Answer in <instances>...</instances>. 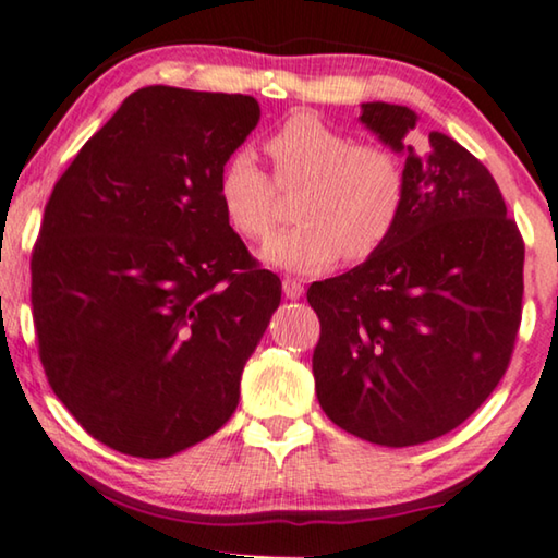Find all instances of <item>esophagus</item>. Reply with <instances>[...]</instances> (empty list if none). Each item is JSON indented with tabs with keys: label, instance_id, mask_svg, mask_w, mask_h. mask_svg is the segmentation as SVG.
<instances>
[{
	"label": "esophagus",
	"instance_id": "esophagus-1",
	"mask_svg": "<svg viewBox=\"0 0 558 558\" xmlns=\"http://www.w3.org/2000/svg\"><path fill=\"white\" fill-rule=\"evenodd\" d=\"M282 293H286V298H290V301H298V298L305 293V288L298 278H286L282 280Z\"/></svg>",
	"mask_w": 558,
	"mask_h": 558
}]
</instances>
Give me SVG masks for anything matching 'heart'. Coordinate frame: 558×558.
I'll use <instances>...</instances> for the list:
<instances>
[{
    "instance_id": "obj_1",
    "label": "heart",
    "mask_w": 558,
    "mask_h": 558,
    "mask_svg": "<svg viewBox=\"0 0 558 558\" xmlns=\"http://www.w3.org/2000/svg\"><path fill=\"white\" fill-rule=\"evenodd\" d=\"M272 178L247 149L218 170L215 195L228 226L265 240L276 226L278 190H298L295 228L272 235L263 260L280 270L318 272L345 260L363 263L398 230L409 203L401 155L378 143H355L351 132L315 112H293L265 137Z\"/></svg>"
}]
</instances>
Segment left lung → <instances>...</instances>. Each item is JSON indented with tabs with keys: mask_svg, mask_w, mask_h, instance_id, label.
Masks as SVG:
<instances>
[{
	"mask_svg": "<svg viewBox=\"0 0 558 558\" xmlns=\"http://www.w3.org/2000/svg\"><path fill=\"white\" fill-rule=\"evenodd\" d=\"M415 112L365 102L361 122L405 155L409 203L359 268L313 282L315 393L328 418L378 446L448 434L494 393L521 326L523 238L484 165L444 132L418 155Z\"/></svg>",
	"mask_w": 558,
	"mask_h": 558,
	"instance_id": "8db88e82",
	"label": "left lung"
}]
</instances>
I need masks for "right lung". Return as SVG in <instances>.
<instances>
[{"mask_svg":"<svg viewBox=\"0 0 558 558\" xmlns=\"http://www.w3.org/2000/svg\"><path fill=\"white\" fill-rule=\"evenodd\" d=\"M257 120L255 97L143 87L49 195L32 253L39 361L114 451L168 459L238 409L280 280L228 226L215 182Z\"/></svg>","mask_w":558,"mask_h":558,"instance_id":"obj_1","label":"right lung"}]
</instances>
